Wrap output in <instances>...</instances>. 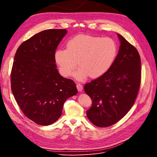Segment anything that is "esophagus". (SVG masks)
<instances>
[{
	"mask_svg": "<svg viewBox=\"0 0 157 157\" xmlns=\"http://www.w3.org/2000/svg\"><path fill=\"white\" fill-rule=\"evenodd\" d=\"M76 87H77V89H78V90L79 92H81L82 90H83V85H82L80 84V83L77 84Z\"/></svg>",
	"mask_w": 157,
	"mask_h": 157,
	"instance_id": "obj_1",
	"label": "esophagus"
}]
</instances>
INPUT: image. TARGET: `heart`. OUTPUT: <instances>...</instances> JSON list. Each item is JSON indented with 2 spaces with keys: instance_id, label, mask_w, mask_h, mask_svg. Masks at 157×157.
I'll list each match as a JSON object with an SVG mask.
<instances>
[{
  "instance_id": "1",
  "label": "heart",
  "mask_w": 157,
  "mask_h": 157,
  "mask_svg": "<svg viewBox=\"0 0 157 157\" xmlns=\"http://www.w3.org/2000/svg\"><path fill=\"white\" fill-rule=\"evenodd\" d=\"M117 44L110 37L78 35L69 39L67 48L59 49L54 54L55 61L63 77H69L78 65L74 76L84 81L89 76L100 77L108 71L117 56Z\"/></svg>"
}]
</instances>
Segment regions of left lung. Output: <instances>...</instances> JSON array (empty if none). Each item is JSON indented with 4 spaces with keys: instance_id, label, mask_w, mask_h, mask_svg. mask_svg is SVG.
<instances>
[{
    "instance_id": "obj_1",
    "label": "left lung",
    "mask_w": 157,
    "mask_h": 157,
    "mask_svg": "<svg viewBox=\"0 0 157 157\" xmlns=\"http://www.w3.org/2000/svg\"><path fill=\"white\" fill-rule=\"evenodd\" d=\"M118 36L120 49L111 67L84 86L92 101L87 117L98 127L111 126L125 116L135 103L141 85L140 55L133 45Z\"/></svg>"
}]
</instances>
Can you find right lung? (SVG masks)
Returning <instances> with one entry per match:
<instances>
[{
  "mask_svg": "<svg viewBox=\"0 0 157 157\" xmlns=\"http://www.w3.org/2000/svg\"><path fill=\"white\" fill-rule=\"evenodd\" d=\"M66 29H48L24 41L16 52L11 90L21 111L40 125L58 120L65 101L75 95V83L59 73L54 54Z\"/></svg>",
  "mask_w": 157,
  "mask_h": 157,
  "instance_id": "add662e5",
  "label": "right lung"
}]
</instances>
